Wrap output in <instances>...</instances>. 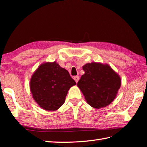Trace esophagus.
Instances as JSON below:
<instances>
[{
    "instance_id": "34e87169",
    "label": "esophagus",
    "mask_w": 147,
    "mask_h": 147,
    "mask_svg": "<svg viewBox=\"0 0 147 147\" xmlns=\"http://www.w3.org/2000/svg\"><path fill=\"white\" fill-rule=\"evenodd\" d=\"M74 81H75V82L77 83L78 82V80H79V76H74Z\"/></svg>"
}]
</instances>
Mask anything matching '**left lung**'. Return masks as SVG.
Returning a JSON list of instances; mask_svg holds the SVG:
<instances>
[{"label":"left lung","mask_w":147,"mask_h":147,"mask_svg":"<svg viewBox=\"0 0 147 147\" xmlns=\"http://www.w3.org/2000/svg\"><path fill=\"white\" fill-rule=\"evenodd\" d=\"M85 73L77 86L87 103L95 109L111 104L121 86V78L108 64L92 62L82 67Z\"/></svg>","instance_id":"obj_1"}]
</instances>
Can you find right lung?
Returning a JSON list of instances; mask_svg holds the SVG:
<instances>
[{
	"instance_id": "right-lung-1",
	"label": "right lung",
	"mask_w": 147,
	"mask_h": 147,
	"mask_svg": "<svg viewBox=\"0 0 147 147\" xmlns=\"http://www.w3.org/2000/svg\"><path fill=\"white\" fill-rule=\"evenodd\" d=\"M76 82L69 72L56 61L42 63L30 80L32 98L44 110L55 111L65 101L67 93Z\"/></svg>"
}]
</instances>
